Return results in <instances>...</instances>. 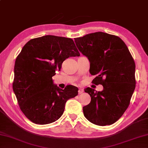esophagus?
<instances>
[{"instance_id": "1", "label": "esophagus", "mask_w": 148, "mask_h": 148, "mask_svg": "<svg viewBox=\"0 0 148 148\" xmlns=\"http://www.w3.org/2000/svg\"><path fill=\"white\" fill-rule=\"evenodd\" d=\"M79 94H81V93H83V91H84V90L82 88H79Z\"/></svg>"}]
</instances>
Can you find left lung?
Masks as SVG:
<instances>
[{"label":"left lung","instance_id":"obj_1","mask_svg":"<svg viewBox=\"0 0 148 148\" xmlns=\"http://www.w3.org/2000/svg\"><path fill=\"white\" fill-rule=\"evenodd\" d=\"M74 39L79 51L90 60V73L96 75L92 82L104 88L102 91L85 89L91 102L83 107L84 115L98 126L113 124L127 110L135 90L134 60L117 36L99 32Z\"/></svg>","mask_w":148,"mask_h":148}]
</instances>
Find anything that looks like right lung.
Segmentation results:
<instances>
[{"mask_svg": "<svg viewBox=\"0 0 148 148\" xmlns=\"http://www.w3.org/2000/svg\"><path fill=\"white\" fill-rule=\"evenodd\" d=\"M80 53L71 38L45 35L29 40L16 58L13 90L22 113L33 123L48 124L63 114L67 100L78 95L75 86L62 90L52 77L62 62Z\"/></svg>", "mask_w": 148, "mask_h": 148, "instance_id": "right-lung-1", "label": "right lung"}]
</instances>
